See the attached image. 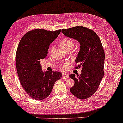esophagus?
Returning <instances> with one entry per match:
<instances>
[{
    "label": "esophagus",
    "instance_id": "34e87169",
    "mask_svg": "<svg viewBox=\"0 0 123 123\" xmlns=\"http://www.w3.org/2000/svg\"><path fill=\"white\" fill-rule=\"evenodd\" d=\"M62 77H63V78H68L69 76H68V74H67L63 73V74H62Z\"/></svg>",
    "mask_w": 123,
    "mask_h": 123
}]
</instances>
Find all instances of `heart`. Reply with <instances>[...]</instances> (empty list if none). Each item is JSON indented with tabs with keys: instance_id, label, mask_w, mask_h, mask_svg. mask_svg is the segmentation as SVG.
<instances>
[{
	"instance_id": "b5f03b06",
	"label": "heart",
	"mask_w": 123,
	"mask_h": 123,
	"mask_svg": "<svg viewBox=\"0 0 123 123\" xmlns=\"http://www.w3.org/2000/svg\"><path fill=\"white\" fill-rule=\"evenodd\" d=\"M74 44V41L70 38H65L60 42L59 46L64 50L69 48L72 49Z\"/></svg>"
}]
</instances>
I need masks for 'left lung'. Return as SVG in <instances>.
I'll list each match as a JSON object with an SVG mask.
<instances>
[{
	"instance_id": "8db88e82",
	"label": "left lung",
	"mask_w": 123,
	"mask_h": 123,
	"mask_svg": "<svg viewBox=\"0 0 123 123\" xmlns=\"http://www.w3.org/2000/svg\"><path fill=\"white\" fill-rule=\"evenodd\" d=\"M62 33L74 38L80 44L76 59L75 69L82 67L81 74H71L74 81L71 93L80 99H86L94 94L104 76L105 53L100 37L94 31L83 26L62 29Z\"/></svg>"
}]
</instances>
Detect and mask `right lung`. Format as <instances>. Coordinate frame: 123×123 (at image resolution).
Segmentation results:
<instances>
[{
    "mask_svg": "<svg viewBox=\"0 0 123 123\" xmlns=\"http://www.w3.org/2000/svg\"><path fill=\"white\" fill-rule=\"evenodd\" d=\"M61 30L55 31L36 29L23 35L17 47L16 63L21 84L29 96L35 100L49 97L54 85L62 77L58 71L42 70L40 61L46 57L50 43Z\"/></svg>",
    "mask_w": 123,
    "mask_h": 123,
    "instance_id": "obj_1",
    "label": "right lung"
}]
</instances>
